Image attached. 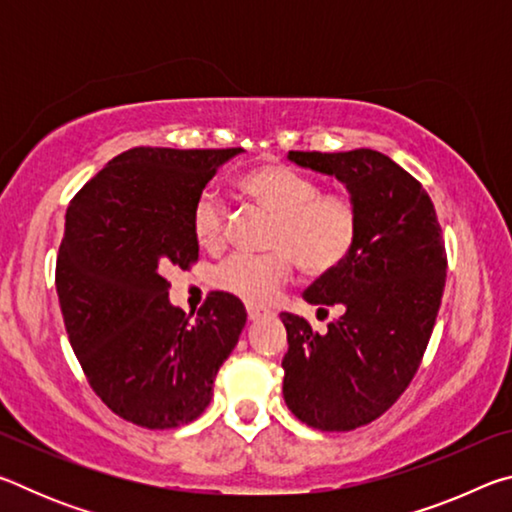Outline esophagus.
<instances>
[{"label": "esophagus", "instance_id": "34e87169", "mask_svg": "<svg viewBox=\"0 0 512 512\" xmlns=\"http://www.w3.org/2000/svg\"><path fill=\"white\" fill-rule=\"evenodd\" d=\"M246 311H248V318H250V320H259V318H264L266 314H271V311H268V309L257 307V305H248Z\"/></svg>", "mask_w": 512, "mask_h": 512}]
</instances>
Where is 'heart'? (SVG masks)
<instances>
[{
	"mask_svg": "<svg viewBox=\"0 0 512 512\" xmlns=\"http://www.w3.org/2000/svg\"><path fill=\"white\" fill-rule=\"evenodd\" d=\"M237 192L273 214L264 255L237 253L216 268L214 284L246 302H266L291 275L293 259L307 275L339 268L357 244L359 210L343 192H320L314 178L284 164H257L235 180ZM192 235L205 250L225 239V210L205 192L192 210Z\"/></svg>",
	"mask_w": 512,
	"mask_h": 512,
	"instance_id": "b5f03b06",
	"label": "heart"
}]
</instances>
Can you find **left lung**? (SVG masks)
<instances>
[{
  "label": "left lung",
  "instance_id": "8db88e82",
  "mask_svg": "<svg viewBox=\"0 0 512 512\" xmlns=\"http://www.w3.org/2000/svg\"><path fill=\"white\" fill-rule=\"evenodd\" d=\"M302 169L334 176L359 210L348 259L302 293L343 316L318 334L282 314L284 402L309 427L350 431L391 409L409 386L443 300L447 257L429 194L411 173L372 149L289 151Z\"/></svg>",
  "mask_w": 512,
  "mask_h": 512
}]
</instances>
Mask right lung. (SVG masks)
I'll return each instance as SVG.
<instances>
[{
  "mask_svg": "<svg viewBox=\"0 0 512 512\" xmlns=\"http://www.w3.org/2000/svg\"><path fill=\"white\" fill-rule=\"evenodd\" d=\"M244 149L137 146L72 198L56 262L65 329L90 386L146 429L196 420L246 325L237 296L214 291L189 320L164 271L198 259L192 210L216 169Z\"/></svg>",
  "mask_w": 512,
  "mask_h": 512,
  "instance_id": "1",
  "label": "right lung"
}]
</instances>
